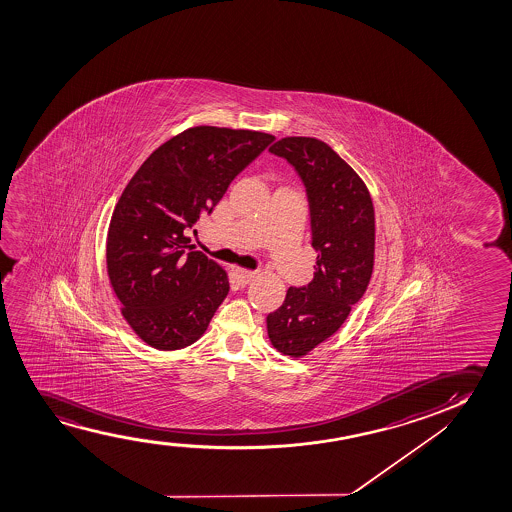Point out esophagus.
Returning <instances> with one entry per match:
<instances>
[{
	"label": "esophagus",
	"mask_w": 512,
	"mask_h": 512,
	"mask_svg": "<svg viewBox=\"0 0 512 512\" xmlns=\"http://www.w3.org/2000/svg\"><path fill=\"white\" fill-rule=\"evenodd\" d=\"M255 274L253 271H248V269H234V276H236V280H238V283H241V285H246V283H250V281L255 278Z\"/></svg>",
	"instance_id": "obj_1"
}]
</instances>
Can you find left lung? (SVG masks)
<instances>
[{"label":"left lung","instance_id":"1","mask_svg":"<svg viewBox=\"0 0 512 512\" xmlns=\"http://www.w3.org/2000/svg\"><path fill=\"white\" fill-rule=\"evenodd\" d=\"M269 152L287 159L308 192L315 278L290 287L280 308L267 315L276 350L301 358L334 336L367 290L374 267V206L364 180L316 138L288 136Z\"/></svg>","mask_w":512,"mask_h":512}]
</instances>
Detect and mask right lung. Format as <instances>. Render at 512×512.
<instances>
[{
    "label": "right lung",
    "instance_id": "obj_1",
    "mask_svg": "<svg viewBox=\"0 0 512 512\" xmlns=\"http://www.w3.org/2000/svg\"><path fill=\"white\" fill-rule=\"evenodd\" d=\"M273 134L197 126L154 150L120 196L106 236V269L134 334L155 350L203 336L229 294V276L183 232L211 213Z\"/></svg>",
    "mask_w": 512,
    "mask_h": 512
}]
</instances>
